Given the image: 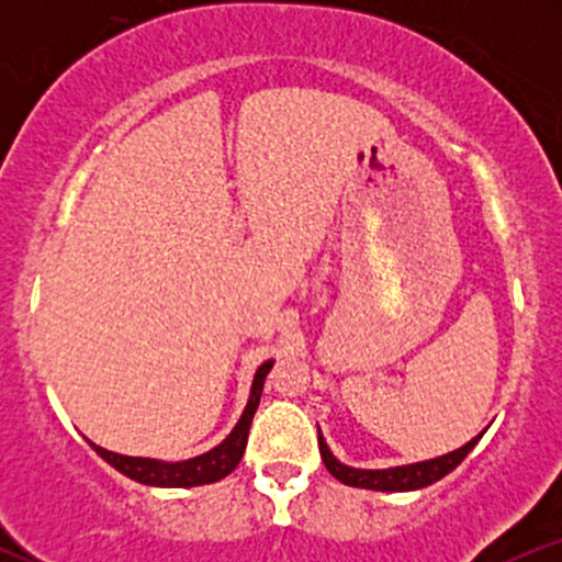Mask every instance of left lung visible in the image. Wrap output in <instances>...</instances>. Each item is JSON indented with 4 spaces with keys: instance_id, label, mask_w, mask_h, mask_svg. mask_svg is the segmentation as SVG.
<instances>
[{
    "instance_id": "left-lung-1",
    "label": "left lung",
    "mask_w": 562,
    "mask_h": 562,
    "mask_svg": "<svg viewBox=\"0 0 562 562\" xmlns=\"http://www.w3.org/2000/svg\"><path fill=\"white\" fill-rule=\"evenodd\" d=\"M481 438V436H479ZM479 438L468 441L465 447L449 451V454L436 457V460L428 462H417V465H404V468H389V470H357L340 465L338 460L330 454L327 449L325 438L319 434V454L325 468L346 486H357V488H372V492H415V488L430 486V483L441 481L443 475L451 473L462 460L470 454V449L479 443Z\"/></svg>"
}]
</instances>
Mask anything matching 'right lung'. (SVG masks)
<instances>
[{
	"instance_id": "1",
	"label": "right lung",
	"mask_w": 562,
	"mask_h": 562,
	"mask_svg": "<svg viewBox=\"0 0 562 562\" xmlns=\"http://www.w3.org/2000/svg\"><path fill=\"white\" fill-rule=\"evenodd\" d=\"M269 370H272V362H263L259 370H256L254 389H250L248 406H245L240 423L235 425V430L218 443L216 449L205 451V454L192 457V460L184 462H160V460H147V457H124L115 454V451H108L97 443L89 441L97 454L105 462L119 470V473L128 475L132 481L147 483V486H203V483H214L224 475H229L232 470L237 468V462L243 460L245 443H248V430L250 423H254L256 409H259V398L263 391V380H267Z\"/></svg>"
}]
</instances>
